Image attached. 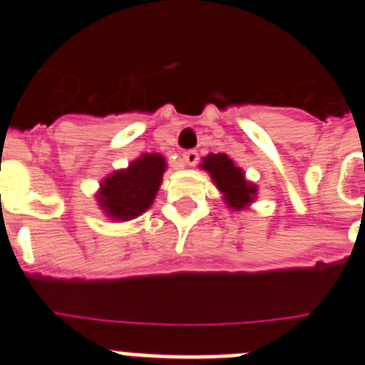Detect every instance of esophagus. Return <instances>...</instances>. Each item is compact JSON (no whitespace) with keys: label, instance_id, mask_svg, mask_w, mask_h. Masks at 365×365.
<instances>
[{"label":"esophagus","instance_id":"esophagus-1","mask_svg":"<svg viewBox=\"0 0 365 365\" xmlns=\"http://www.w3.org/2000/svg\"><path fill=\"white\" fill-rule=\"evenodd\" d=\"M183 161H185L187 165H191V167H195V165L198 163V152H196V150H187L185 154H183Z\"/></svg>","mask_w":365,"mask_h":365}]
</instances>
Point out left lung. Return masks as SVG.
<instances>
[{"instance_id":"8db88e82","label":"left lung","mask_w":365,"mask_h":365,"mask_svg":"<svg viewBox=\"0 0 365 365\" xmlns=\"http://www.w3.org/2000/svg\"><path fill=\"white\" fill-rule=\"evenodd\" d=\"M213 178L218 191L224 195V202L231 209H246L257 196V187L244 178V170L227 158V154H209L200 165Z\"/></svg>"}]
</instances>
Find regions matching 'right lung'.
<instances>
[{
  "label": "right lung",
  "mask_w": 365,
  "mask_h": 365,
  "mask_svg": "<svg viewBox=\"0 0 365 365\" xmlns=\"http://www.w3.org/2000/svg\"><path fill=\"white\" fill-rule=\"evenodd\" d=\"M167 169L160 154H143L126 169L115 170L101 183V209L113 220H132L152 205Z\"/></svg>",
  "instance_id": "add662e5"
}]
</instances>
